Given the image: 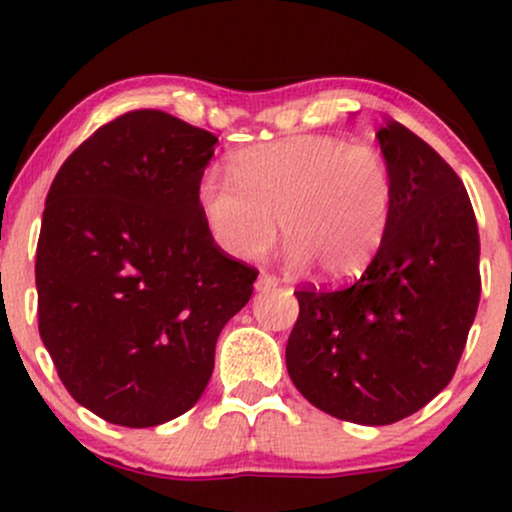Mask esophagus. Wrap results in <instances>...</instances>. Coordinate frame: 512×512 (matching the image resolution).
<instances>
[{
    "instance_id": "34e87169",
    "label": "esophagus",
    "mask_w": 512,
    "mask_h": 512,
    "mask_svg": "<svg viewBox=\"0 0 512 512\" xmlns=\"http://www.w3.org/2000/svg\"><path fill=\"white\" fill-rule=\"evenodd\" d=\"M276 284H279V281H276V276L260 274L255 281V291H269V289H274Z\"/></svg>"
}]
</instances>
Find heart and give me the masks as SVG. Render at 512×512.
<instances>
[{"label":"heart","instance_id":"obj_1","mask_svg":"<svg viewBox=\"0 0 512 512\" xmlns=\"http://www.w3.org/2000/svg\"><path fill=\"white\" fill-rule=\"evenodd\" d=\"M231 180L204 175L197 209L209 236L238 260H255L276 238L291 269L358 276L383 248L395 211V180L373 146L339 137L279 139L245 146L228 161Z\"/></svg>","mask_w":512,"mask_h":512}]
</instances>
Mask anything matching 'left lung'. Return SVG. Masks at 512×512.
<instances>
[{
    "instance_id": "left-lung-1",
    "label": "left lung",
    "mask_w": 512,
    "mask_h": 512,
    "mask_svg": "<svg viewBox=\"0 0 512 512\" xmlns=\"http://www.w3.org/2000/svg\"><path fill=\"white\" fill-rule=\"evenodd\" d=\"M375 137L395 180L383 248L349 286L296 291L301 313L286 344L298 392L361 426L395 424L450 383L481 293L479 228L462 180L395 120Z\"/></svg>"
}]
</instances>
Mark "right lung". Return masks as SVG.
<instances>
[{
    "mask_svg": "<svg viewBox=\"0 0 512 512\" xmlns=\"http://www.w3.org/2000/svg\"><path fill=\"white\" fill-rule=\"evenodd\" d=\"M219 139L134 110L52 180L35 255L38 330L64 387L110 424L149 428L197 404L216 339L257 272L216 248L197 185Z\"/></svg>",
    "mask_w": 512,
    "mask_h": 512,
    "instance_id": "add662e5",
    "label": "right lung"
}]
</instances>
